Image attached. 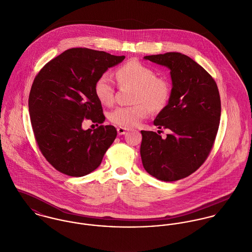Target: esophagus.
Segmentation results:
<instances>
[{
    "label": "esophagus",
    "instance_id": "34e87169",
    "mask_svg": "<svg viewBox=\"0 0 252 252\" xmlns=\"http://www.w3.org/2000/svg\"><path fill=\"white\" fill-rule=\"evenodd\" d=\"M127 131H129V129H127V128H123V127H118L117 128V133H118L119 136H122V135L126 134Z\"/></svg>",
    "mask_w": 252,
    "mask_h": 252
}]
</instances>
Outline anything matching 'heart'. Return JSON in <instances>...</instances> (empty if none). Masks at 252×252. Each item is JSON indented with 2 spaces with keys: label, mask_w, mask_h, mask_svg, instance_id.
<instances>
[{
  "label": "heart",
  "mask_w": 252,
  "mask_h": 252,
  "mask_svg": "<svg viewBox=\"0 0 252 252\" xmlns=\"http://www.w3.org/2000/svg\"><path fill=\"white\" fill-rule=\"evenodd\" d=\"M115 75L119 83L136 86L135 101L139 104L111 110L108 118L112 123L125 128L136 127L148 116L149 105L152 110H160L168 103L170 97L168 82L163 78L155 77L154 71L138 60H130L119 67ZM94 92L101 104L110 106L113 103L115 89L108 74H103L96 80Z\"/></svg>",
  "instance_id": "heart-1"
}]
</instances>
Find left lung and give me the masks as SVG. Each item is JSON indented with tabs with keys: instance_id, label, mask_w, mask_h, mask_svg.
Instances as JSON below:
<instances>
[{
	"instance_id": "obj_1",
	"label": "left lung",
	"mask_w": 252,
	"mask_h": 252,
	"mask_svg": "<svg viewBox=\"0 0 252 252\" xmlns=\"http://www.w3.org/2000/svg\"><path fill=\"white\" fill-rule=\"evenodd\" d=\"M144 59L168 68L172 79L168 104L153 121L171 133L162 139L156 132L142 131L144 170L163 181L181 180L198 170L213 148L221 114L218 88L209 72L180 52Z\"/></svg>"
}]
</instances>
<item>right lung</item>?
<instances>
[{
    "label": "right lung",
    "instance_id": "1",
    "mask_svg": "<svg viewBox=\"0 0 252 252\" xmlns=\"http://www.w3.org/2000/svg\"><path fill=\"white\" fill-rule=\"evenodd\" d=\"M125 56L88 48H71L48 62L37 73L29 95V112L37 145L59 172L83 177L95 171L117 132L111 125L82 129L90 118L104 123L96 80Z\"/></svg>",
    "mask_w": 252,
    "mask_h": 252
}]
</instances>
